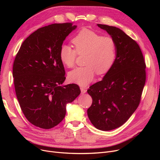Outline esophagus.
<instances>
[{"label": "esophagus", "mask_w": 160, "mask_h": 160, "mask_svg": "<svg viewBox=\"0 0 160 160\" xmlns=\"http://www.w3.org/2000/svg\"><path fill=\"white\" fill-rule=\"evenodd\" d=\"M80 90H81V93H82V94L86 93V91H87L86 89L85 88H83V87H80Z\"/></svg>", "instance_id": "esophagus-1"}]
</instances>
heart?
Listing matches in <instances>:
<instances>
[{"mask_svg":"<svg viewBox=\"0 0 160 160\" xmlns=\"http://www.w3.org/2000/svg\"><path fill=\"white\" fill-rule=\"evenodd\" d=\"M75 49L62 45L60 50L61 62L71 68L74 65L77 54H86L84 65L70 71V82L85 86L93 81L96 72L103 75L110 71L115 62L116 45L110 37H104L89 30H82L72 40Z\"/></svg>","mask_w":160,"mask_h":160,"instance_id":"obj_1","label":"heart"}]
</instances>
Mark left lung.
<instances>
[{"mask_svg":"<svg viewBox=\"0 0 160 160\" xmlns=\"http://www.w3.org/2000/svg\"><path fill=\"white\" fill-rule=\"evenodd\" d=\"M115 41V62L103 79L89 87L93 99L88 115L94 127L103 131L120 127L136 110L146 81V65L136 41L121 29L97 24Z\"/></svg>","mask_w":160,"mask_h":160,"instance_id":"8db88e82","label":"left lung"}]
</instances>
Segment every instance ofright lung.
I'll list each match as a JSON object with an SVG mask.
<instances>
[{"instance_id":"1","label":"right lung","mask_w":160,"mask_h":160,"mask_svg":"<svg viewBox=\"0 0 160 160\" xmlns=\"http://www.w3.org/2000/svg\"><path fill=\"white\" fill-rule=\"evenodd\" d=\"M77 26L55 23L38 29L22 43L13 65L20 107L36 127L50 129L65 116L66 105L80 94L75 83L62 86L65 69L60 59L63 41Z\"/></svg>"}]
</instances>
